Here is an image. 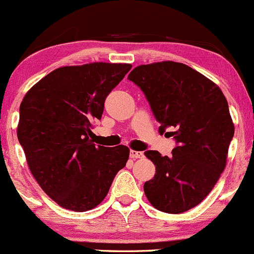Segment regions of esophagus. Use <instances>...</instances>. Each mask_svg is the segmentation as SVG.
<instances>
[{
	"mask_svg": "<svg viewBox=\"0 0 254 254\" xmlns=\"http://www.w3.org/2000/svg\"><path fill=\"white\" fill-rule=\"evenodd\" d=\"M129 156H130V159H133V160L143 159L144 154L141 151H135V150H130V151H129Z\"/></svg>",
	"mask_w": 254,
	"mask_h": 254,
	"instance_id": "34e87169",
	"label": "esophagus"
}]
</instances>
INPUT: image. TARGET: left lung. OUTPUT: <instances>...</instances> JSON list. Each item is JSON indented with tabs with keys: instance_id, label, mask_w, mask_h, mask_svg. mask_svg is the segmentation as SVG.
<instances>
[{
	"instance_id": "left-lung-1",
	"label": "left lung",
	"mask_w": 254,
	"mask_h": 254,
	"mask_svg": "<svg viewBox=\"0 0 254 254\" xmlns=\"http://www.w3.org/2000/svg\"><path fill=\"white\" fill-rule=\"evenodd\" d=\"M128 78L145 94L161 134L174 128L167 133L178 143L171 157L145 151L156 173L145 182L144 192L161 212L189 211L212 191L226 166L235 127L225 95L213 81L182 63L139 65Z\"/></svg>"
}]
</instances>
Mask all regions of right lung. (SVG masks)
Segmentation results:
<instances>
[{
  "mask_svg": "<svg viewBox=\"0 0 254 254\" xmlns=\"http://www.w3.org/2000/svg\"><path fill=\"white\" fill-rule=\"evenodd\" d=\"M130 64L89 63L63 66L29 89L17 129L32 176L63 208L84 212L108 195L129 149L95 146L89 135L108 94Z\"/></svg>",
  "mask_w": 254,
  "mask_h": 254,
  "instance_id": "add662e5",
  "label": "right lung"
}]
</instances>
